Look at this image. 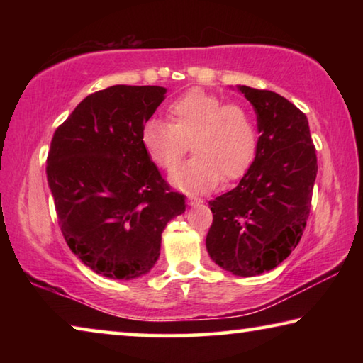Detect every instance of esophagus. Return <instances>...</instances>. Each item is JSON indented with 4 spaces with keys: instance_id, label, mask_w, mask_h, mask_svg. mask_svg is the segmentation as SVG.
I'll list each match as a JSON object with an SVG mask.
<instances>
[{
    "instance_id": "esophagus-1",
    "label": "esophagus",
    "mask_w": 363,
    "mask_h": 363,
    "mask_svg": "<svg viewBox=\"0 0 363 363\" xmlns=\"http://www.w3.org/2000/svg\"><path fill=\"white\" fill-rule=\"evenodd\" d=\"M201 203H203V200H201V199H194V196H190V199H189V205L190 206H199Z\"/></svg>"
}]
</instances>
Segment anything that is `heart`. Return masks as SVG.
I'll use <instances>...</instances> for the list:
<instances>
[{"instance_id": "heart-1", "label": "heart", "mask_w": 363, "mask_h": 363, "mask_svg": "<svg viewBox=\"0 0 363 363\" xmlns=\"http://www.w3.org/2000/svg\"><path fill=\"white\" fill-rule=\"evenodd\" d=\"M168 120L147 121L140 144L153 164L173 171L192 143L195 157L169 177L174 187L190 194L205 192L220 179H240L250 169L257 150V131L247 107L190 89L169 104Z\"/></svg>"}]
</instances>
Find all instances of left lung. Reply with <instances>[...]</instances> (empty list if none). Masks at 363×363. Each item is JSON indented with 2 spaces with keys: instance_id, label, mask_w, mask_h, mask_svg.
Instances as JSON below:
<instances>
[{
  "instance_id": "left-lung-1",
  "label": "left lung",
  "mask_w": 363,
  "mask_h": 363,
  "mask_svg": "<svg viewBox=\"0 0 363 363\" xmlns=\"http://www.w3.org/2000/svg\"><path fill=\"white\" fill-rule=\"evenodd\" d=\"M255 107L256 157L230 192L210 201L211 259L238 277H255L290 256L309 218L317 155L309 121L277 93L237 86Z\"/></svg>"
}]
</instances>
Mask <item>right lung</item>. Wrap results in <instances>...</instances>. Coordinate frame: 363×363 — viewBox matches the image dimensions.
Listing matches in <instances>:
<instances>
[{
    "mask_svg": "<svg viewBox=\"0 0 363 363\" xmlns=\"http://www.w3.org/2000/svg\"><path fill=\"white\" fill-rule=\"evenodd\" d=\"M162 86L115 84L78 104L51 140L48 184L72 253L108 279L150 272L162 232L186 211L140 144Z\"/></svg>",
    "mask_w": 363,
    "mask_h": 363,
    "instance_id": "right-lung-1",
    "label": "right lung"
}]
</instances>
